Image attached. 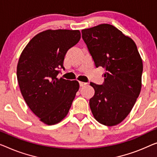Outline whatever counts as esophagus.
Instances as JSON below:
<instances>
[{
	"mask_svg": "<svg viewBox=\"0 0 157 157\" xmlns=\"http://www.w3.org/2000/svg\"><path fill=\"white\" fill-rule=\"evenodd\" d=\"M86 85H87V83H86V82H79V85H80V86H85Z\"/></svg>",
	"mask_w": 157,
	"mask_h": 157,
	"instance_id": "esophagus-1",
	"label": "esophagus"
}]
</instances>
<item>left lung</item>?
<instances>
[{"mask_svg":"<svg viewBox=\"0 0 157 157\" xmlns=\"http://www.w3.org/2000/svg\"><path fill=\"white\" fill-rule=\"evenodd\" d=\"M82 37L95 66L106 70L103 85L90 82L95 91L90 99L91 111L102 125H118L130 113L141 91L143 64L136 44L109 24L82 29Z\"/></svg>","mask_w":157,"mask_h":157,"instance_id":"8db88e82","label":"left lung"}]
</instances>
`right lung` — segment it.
Segmentation results:
<instances>
[{
  "label": "right lung",
  "mask_w": 157,
  "mask_h": 157,
  "mask_svg": "<svg viewBox=\"0 0 157 157\" xmlns=\"http://www.w3.org/2000/svg\"><path fill=\"white\" fill-rule=\"evenodd\" d=\"M79 30L48 29L32 38L19 58L17 78L31 111L46 125L63 119L79 87L77 80L57 78L67 51L78 43Z\"/></svg>",
  "instance_id": "obj_1"
}]
</instances>
